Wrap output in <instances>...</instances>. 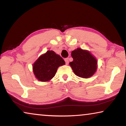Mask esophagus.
<instances>
[{
	"label": "esophagus",
	"instance_id": "obj_1",
	"mask_svg": "<svg viewBox=\"0 0 126 126\" xmlns=\"http://www.w3.org/2000/svg\"><path fill=\"white\" fill-rule=\"evenodd\" d=\"M65 63H66V65H68V63H69V58H65Z\"/></svg>",
	"mask_w": 126,
	"mask_h": 126
}]
</instances>
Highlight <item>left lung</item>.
<instances>
[{
  "instance_id": "1",
  "label": "left lung",
  "mask_w": 126,
  "mask_h": 126,
  "mask_svg": "<svg viewBox=\"0 0 126 126\" xmlns=\"http://www.w3.org/2000/svg\"><path fill=\"white\" fill-rule=\"evenodd\" d=\"M71 56L73 61L70 62L69 65L76 75L88 79L95 73L97 69V61L90 51L77 48L72 51Z\"/></svg>"
}]
</instances>
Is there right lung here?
<instances>
[{
	"mask_svg": "<svg viewBox=\"0 0 126 126\" xmlns=\"http://www.w3.org/2000/svg\"><path fill=\"white\" fill-rule=\"evenodd\" d=\"M63 58L53 50L41 55L32 65L35 78L42 82L49 81L56 75L58 67L65 65Z\"/></svg>",
	"mask_w": 126,
	"mask_h": 126,
	"instance_id": "right-lung-1",
	"label": "right lung"
}]
</instances>
